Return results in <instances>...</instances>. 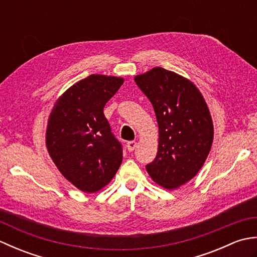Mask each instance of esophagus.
Listing matches in <instances>:
<instances>
[{
	"label": "esophagus",
	"instance_id": "obj_1",
	"mask_svg": "<svg viewBox=\"0 0 257 257\" xmlns=\"http://www.w3.org/2000/svg\"><path fill=\"white\" fill-rule=\"evenodd\" d=\"M136 147H137V143H136V141H128L127 143V149L130 152L134 151L136 149Z\"/></svg>",
	"mask_w": 257,
	"mask_h": 257
}]
</instances>
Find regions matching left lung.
<instances>
[{
  "label": "left lung",
  "mask_w": 257,
  "mask_h": 257,
  "mask_svg": "<svg viewBox=\"0 0 257 257\" xmlns=\"http://www.w3.org/2000/svg\"><path fill=\"white\" fill-rule=\"evenodd\" d=\"M135 81L154 106L159 127L157 157L147 172L162 188L178 189L210 154L214 128L209 107L192 81L171 70L155 67Z\"/></svg>",
  "instance_id": "8db88e82"
}]
</instances>
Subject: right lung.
<instances>
[{
	"label": "right lung",
	"instance_id": "right-lung-1",
	"mask_svg": "<svg viewBox=\"0 0 257 257\" xmlns=\"http://www.w3.org/2000/svg\"><path fill=\"white\" fill-rule=\"evenodd\" d=\"M122 77L92 74L58 98L46 128V148L65 179L94 193L111 181L122 162V148L103 114Z\"/></svg>",
	"mask_w": 257,
	"mask_h": 257
}]
</instances>
